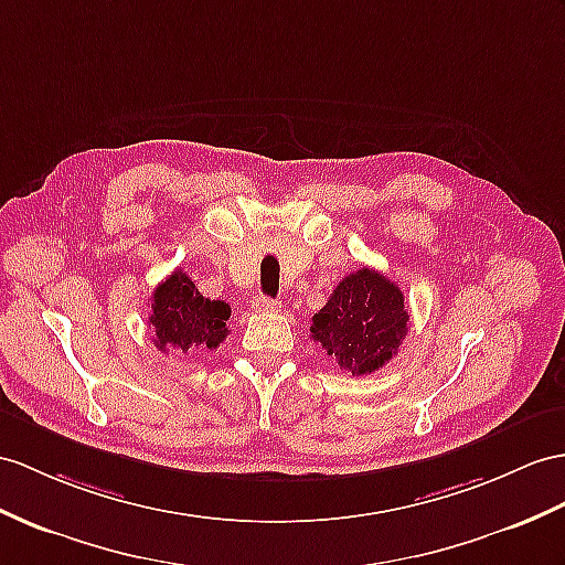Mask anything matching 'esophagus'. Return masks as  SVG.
I'll return each instance as SVG.
<instances>
[{"mask_svg": "<svg viewBox=\"0 0 565 565\" xmlns=\"http://www.w3.org/2000/svg\"><path fill=\"white\" fill-rule=\"evenodd\" d=\"M252 309H254V311H275V309H278V301L266 297V295H258V297L252 301Z\"/></svg>", "mask_w": 565, "mask_h": 565, "instance_id": "34e87169", "label": "esophagus"}]
</instances>
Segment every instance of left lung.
<instances>
[{"label":"left lung","mask_w":565,"mask_h":565,"mask_svg":"<svg viewBox=\"0 0 565 565\" xmlns=\"http://www.w3.org/2000/svg\"><path fill=\"white\" fill-rule=\"evenodd\" d=\"M409 313L401 287L371 268L338 282L326 307L313 313L311 338L352 376L379 371L407 335Z\"/></svg>","instance_id":"left-lung-1"}]
</instances>
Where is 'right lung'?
<instances>
[{"label":"right lung","mask_w":565,"mask_h":565,"mask_svg":"<svg viewBox=\"0 0 565 565\" xmlns=\"http://www.w3.org/2000/svg\"><path fill=\"white\" fill-rule=\"evenodd\" d=\"M150 328L153 345L160 352L186 354L191 348L215 350L227 338L230 305L220 299H209L182 270H174L164 278L153 297H150Z\"/></svg>","instance_id":"obj_1"}]
</instances>
